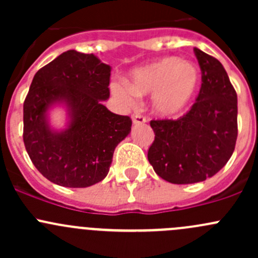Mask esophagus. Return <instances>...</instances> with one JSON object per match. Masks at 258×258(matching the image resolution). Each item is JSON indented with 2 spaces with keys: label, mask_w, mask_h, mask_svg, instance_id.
<instances>
[{
  "label": "esophagus",
  "mask_w": 258,
  "mask_h": 258,
  "mask_svg": "<svg viewBox=\"0 0 258 258\" xmlns=\"http://www.w3.org/2000/svg\"><path fill=\"white\" fill-rule=\"evenodd\" d=\"M132 122L135 124H139V123H145L146 122V117L141 116V114L136 113V114H132Z\"/></svg>",
  "instance_id": "34e87169"
}]
</instances>
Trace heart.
<instances>
[{
  "label": "heart",
  "mask_w": 258,
  "mask_h": 258,
  "mask_svg": "<svg viewBox=\"0 0 258 258\" xmlns=\"http://www.w3.org/2000/svg\"><path fill=\"white\" fill-rule=\"evenodd\" d=\"M201 71L194 62L170 56L135 70L130 81L112 82L111 91L122 103L132 106L137 96L151 95V107L161 117L178 116L199 92Z\"/></svg>",
  "instance_id": "obj_1"
}]
</instances>
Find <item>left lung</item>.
<instances>
[{
	"instance_id": "1",
	"label": "left lung",
	"mask_w": 258,
	"mask_h": 258,
	"mask_svg": "<svg viewBox=\"0 0 258 258\" xmlns=\"http://www.w3.org/2000/svg\"><path fill=\"white\" fill-rule=\"evenodd\" d=\"M201 69L196 102L177 119H152L147 157L161 178L176 184L212 177L227 163L237 140V93L222 63L194 48Z\"/></svg>"
}]
</instances>
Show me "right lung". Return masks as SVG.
Here are the masks:
<instances>
[{
    "label": "right lung",
    "instance_id": "1",
    "mask_svg": "<svg viewBox=\"0 0 258 258\" xmlns=\"http://www.w3.org/2000/svg\"><path fill=\"white\" fill-rule=\"evenodd\" d=\"M111 67L95 54L70 49L36 72L23 102V142L35 167L53 183L88 187L110 171L116 146L130 134L128 116L102 105L110 97ZM68 106L70 123L50 130L47 110Z\"/></svg>",
    "mask_w": 258,
    "mask_h": 258
}]
</instances>
